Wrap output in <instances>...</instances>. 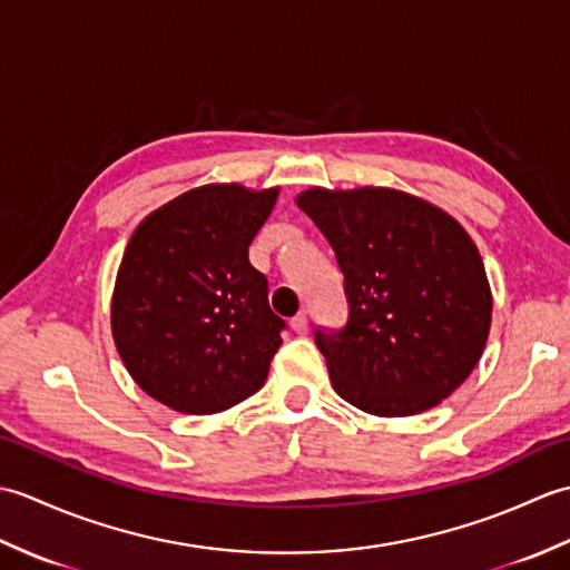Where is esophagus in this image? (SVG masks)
Wrapping results in <instances>:
<instances>
[{"instance_id":"34e87169","label":"esophagus","mask_w":570,"mask_h":570,"mask_svg":"<svg viewBox=\"0 0 570 570\" xmlns=\"http://www.w3.org/2000/svg\"><path fill=\"white\" fill-rule=\"evenodd\" d=\"M292 331L298 333V335H306V333H308V318H306V313H298V316L292 318Z\"/></svg>"}]
</instances>
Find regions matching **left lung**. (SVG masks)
<instances>
[{
	"label": "left lung",
	"instance_id": "8db88e82",
	"mask_svg": "<svg viewBox=\"0 0 570 570\" xmlns=\"http://www.w3.org/2000/svg\"><path fill=\"white\" fill-rule=\"evenodd\" d=\"M296 205L345 276V328H316L333 390L374 416L441 404L490 335L492 292L475 242L441 208L394 188H308Z\"/></svg>",
	"mask_w": 570,
	"mask_h": 570
}]
</instances>
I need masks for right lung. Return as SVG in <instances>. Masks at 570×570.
<instances>
[{"label": "right lung", "mask_w": 570, "mask_h": 570, "mask_svg": "<svg viewBox=\"0 0 570 570\" xmlns=\"http://www.w3.org/2000/svg\"><path fill=\"white\" fill-rule=\"evenodd\" d=\"M278 188L210 184L144 217L119 264L112 337L144 392L180 414H217L262 390L286 323L249 245Z\"/></svg>", "instance_id": "obj_1"}]
</instances>
